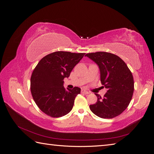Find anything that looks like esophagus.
Returning a JSON list of instances; mask_svg holds the SVG:
<instances>
[{"label": "esophagus", "instance_id": "1", "mask_svg": "<svg viewBox=\"0 0 154 154\" xmlns=\"http://www.w3.org/2000/svg\"><path fill=\"white\" fill-rule=\"evenodd\" d=\"M82 93H83V94H89V92H88L86 90H82L81 91Z\"/></svg>", "mask_w": 154, "mask_h": 154}]
</instances>
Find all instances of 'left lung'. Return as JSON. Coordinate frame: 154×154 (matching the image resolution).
Returning a JSON list of instances; mask_svg holds the SVG:
<instances>
[{
  "label": "left lung",
  "instance_id": "left-lung-1",
  "mask_svg": "<svg viewBox=\"0 0 154 154\" xmlns=\"http://www.w3.org/2000/svg\"><path fill=\"white\" fill-rule=\"evenodd\" d=\"M85 56L98 66L101 84L107 88L103 97L95 94L97 102L89 108L100 118H115L127 108L132 100L134 90L132 74L123 60L116 54L96 52Z\"/></svg>",
  "mask_w": 154,
  "mask_h": 154
}]
</instances>
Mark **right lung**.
Returning <instances> with one entry per match:
<instances>
[{"label":"right lung","instance_id":"1","mask_svg":"<svg viewBox=\"0 0 154 154\" xmlns=\"http://www.w3.org/2000/svg\"><path fill=\"white\" fill-rule=\"evenodd\" d=\"M85 54L57 51L46 55L37 64L31 77V92L36 105L45 114L59 118L72 110L81 88L66 89L63 79L70 76Z\"/></svg>","mask_w":154,"mask_h":154}]
</instances>
